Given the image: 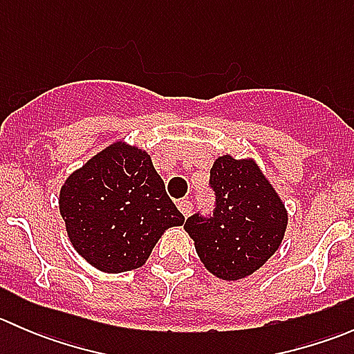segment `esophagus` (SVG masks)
Wrapping results in <instances>:
<instances>
[{
	"label": "esophagus",
	"mask_w": 354,
	"mask_h": 354,
	"mask_svg": "<svg viewBox=\"0 0 354 354\" xmlns=\"http://www.w3.org/2000/svg\"><path fill=\"white\" fill-rule=\"evenodd\" d=\"M176 205H178V209H180V212L183 214L185 217H188L192 214V202L188 198L187 200H185V198L183 200H178Z\"/></svg>",
	"instance_id": "1"
}]
</instances>
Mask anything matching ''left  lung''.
<instances>
[{
    "label": "left lung",
    "instance_id": "obj_1",
    "mask_svg": "<svg viewBox=\"0 0 354 354\" xmlns=\"http://www.w3.org/2000/svg\"><path fill=\"white\" fill-rule=\"evenodd\" d=\"M210 188L216 195L212 217L195 214L185 231L209 272L223 281L245 279L279 248L288 210L253 159L217 157Z\"/></svg>",
    "mask_w": 354,
    "mask_h": 354
}]
</instances>
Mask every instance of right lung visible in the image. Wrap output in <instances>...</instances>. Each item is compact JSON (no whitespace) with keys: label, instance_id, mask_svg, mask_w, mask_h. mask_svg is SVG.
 Returning <instances> with one entry per match:
<instances>
[{"label":"right lung","instance_id":"right-lung-1","mask_svg":"<svg viewBox=\"0 0 354 354\" xmlns=\"http://www.w3.org/2000/svg\"><path fill=\"white\" fill-rule=\"evenodd\" d=\"M59 214L78 255L109 274L144 266L164 231L185 223L151 156L124 142L66 178Z\"/></svg>","mask_w":354,"mask_h":354}]
</instances>
